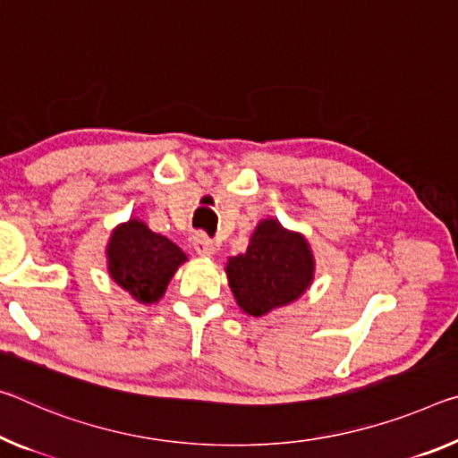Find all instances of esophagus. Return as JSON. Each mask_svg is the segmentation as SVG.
<instances>
[{
  "instance_id": "1",
  "label": "esophagus",
  "mask_w": 458,
  "mask_h": 458,
  "mask_svg": "<svg viewBox=\"0 0 458 458\" xmlns=\"http://www.w3.org/2000/svg\"><path fill=\"white\" fill-rule=\"evenodd\" d=\"M193 249L201 257H212L214 250H216V246L212 242V238L203 234V232H198V234L193 236Z\"/></svg>"
}]
</instances>
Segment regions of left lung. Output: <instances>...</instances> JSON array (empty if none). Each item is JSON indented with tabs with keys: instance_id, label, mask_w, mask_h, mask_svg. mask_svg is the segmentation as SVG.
<instances>
[{
	"instance_id": "8db88e82",
	"label": "left lung",
	"mask_w": 458,
	"mask_h": 458,
	"mask_svg": "<svg viewBox=\"0 0 458 458\" xmlns=\"http://www.w3.org/2000/svg\"><path fill=\"white\" fill-rule=\"evenodd\" d=\"M226 271L238 306L249 316H263L306 292L314 259L300 234L283 230L277 220H265L244 255L230 259Z\"/></svg>"
}]
</instances>
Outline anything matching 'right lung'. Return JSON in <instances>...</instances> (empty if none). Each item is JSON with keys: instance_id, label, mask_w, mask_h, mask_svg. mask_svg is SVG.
<instances>
[{"instance_id": "right-lung-1", "label": "right lung", "mask_w": 458, "mask_h": 458, "mask_svg": "<svg viewBox=\"0 0 458 458\" xmlns=\"http://www.w3.org/2000/svg\"><path fill=\"white\" fill-rule=\"evenodd\" d=\"M112 279L138 301L161 300L177 267L187 259L169 238L148 230L147 224L130 220L114 230L107 246Z\"/></svg>"}]
</instances>
